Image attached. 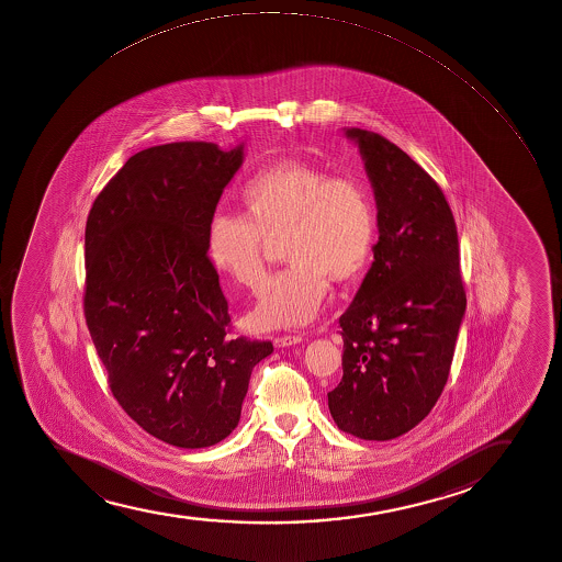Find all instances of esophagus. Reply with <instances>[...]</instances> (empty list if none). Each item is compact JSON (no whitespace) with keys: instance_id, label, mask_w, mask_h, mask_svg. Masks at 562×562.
<instances>
[{"instance_id":"34e87169","label":"esophagus","mask_w":562,"mask_h":562,"mask_svg":"<svg viewBox=\"0 0 562 562\" xmlns=\"http://www.w3.org/2000/svg\"><path fill=\"white\" fill-rule=\"evenodd\" d=\"M304 341V336H278L273 337V345L279 347V349H284V347H292V345H297V342Z\"/></svg>"}]
</instances>
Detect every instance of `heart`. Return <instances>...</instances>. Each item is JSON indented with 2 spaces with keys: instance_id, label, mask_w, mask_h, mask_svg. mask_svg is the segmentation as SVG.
Returning <instances> with one entry per match:
<instances>
[{
  "instance_id": "b5f03b06",
  "label": "heart",
  "mask_w": 562,
  "mask_h": 562,
  "mask_svg": "<svg viewBox=\"0 0 562 562\" xmlns=\"http://www.w3.org/2000/svg\"><path fill=\"white\" fill-rule=\"evenodd\" d=\"M244 215L217 213L207 226L213 268L247 291L265 283V238L284 234L292 265L266 286L252 311L260 328L313 323L331 284L355 283L373 260L376 210L368 186L302 161L258 170L239 191Z\"/></svg>"
}]
</instances>
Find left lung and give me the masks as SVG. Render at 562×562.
<instances>
[{"label": "left lung", "instance_id": "8db88e82", "mask_svg": "<svg viewBox=\"0 0 562 562\" xmlns=\"http://www.w3.org/2000/svg\"><path fill=\"white\" fill-rule=\"evenodd\" d=\"M345 135L373 186L379 241L339 318L342 379L328 407L341 431L390 440L431 413L450 374L467 307L458 228L442 189L403 149L358 127Z\"/></svg>", "mask_w": 562, "mask_h": 562}]
</instances>
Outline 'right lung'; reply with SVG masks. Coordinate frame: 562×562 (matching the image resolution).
Returning a JSON list of instances; mask_svg holds the SVG:
<instances>
[{
    "label": "right lung",
    "instance_id": "1",
    "mask_svg": "<svg viewBox=\"0 0 562 562\" xmlns=\"http://www.w3.org/2000/svg\"><path fill=\"white\" fill-rule=\"evenodd\" d=\"M244 144L175 143L130 157L86 223L85 315L123 411L155 439L206 448L238 426L270 341L231 337L207 226Z\"/></svg>",
    "mask_w": 562,
    "mask_h": 562
}]
</instances>
